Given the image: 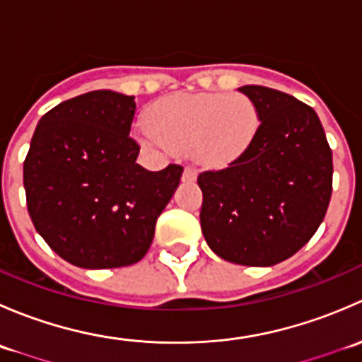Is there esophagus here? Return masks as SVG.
Masks as SVG:
<instances>
[{
	"label": "esophagus",
	"mask_w": 362,
	"mask_h": 362,
	"mask_svg": "<svg viewBox=\"0 0 362 362\" xmlns=\"http://www.w3.org/2000/svg\"><path fill=\"white\" fill-rule=\"evenodd\" d=\"M196 177H198V173H196V170L192 166H187L184 170V173H182V180L187 182V184H192L196 180Z\"/></svg>",
	"instance_id": "34e87169"
}]
</instances>
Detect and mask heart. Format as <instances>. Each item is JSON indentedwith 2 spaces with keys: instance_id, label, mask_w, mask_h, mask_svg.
Masks as SVG:
<instances>
[{
  "instance_id": "obj_1",
  "label": "heart",
  "mask_w": 362,
  "mask_h": 362,
  "mask_svg": "<svg viewBox=\"0 0 362 362\" xmlns=\"http://www.w3.org/2000/svg\"><path fill=\"white\" fill-rule=\"evenodd\" d=\"M138 138L160 152L189 148L203 164L222 166L243 154L259 127L254 101L242 93L171 94L148 108Z\"/></svg>"
}]
</instances>
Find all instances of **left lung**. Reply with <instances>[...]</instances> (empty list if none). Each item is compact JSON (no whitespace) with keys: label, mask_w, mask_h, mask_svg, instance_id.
<instances>
[{"label":"left lung","mask_w":362,"mask_h":362,"mask_svg":"<svg viewBox=\"0 0 362 362\" xmlns=\"http://www.w3.org/2000/svg\"><path fill=\"white\" fill-rule=\"evenodd\" d=\"M259 112L257 133L224 170L199 173V221L224 261L273 266L310 242L333 191V152L315 110L282 90L240 87Z\"/></svg>","instance_id":"1"}]
</instances>
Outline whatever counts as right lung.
Returning <instances> with one entry per match:
<instances>
[{
    "label": "right lung",
    "mask_w": 362,
    "mask_h": 362,
    "mask_svg": "<svg viewBox=\"0 0 362 362\" xmlns=\"http://www.w3.org/2000/svg\"><path fill=\"white\" fill-rule=\"evenodd\" d=\"M134 96L93 90L40 119L24 160L28 211L47 245L78 268L134 264L184 168L148 171L129 136Z\"/></svg>",
    "instance_id": "right-lung-1"
}]
</instances>
